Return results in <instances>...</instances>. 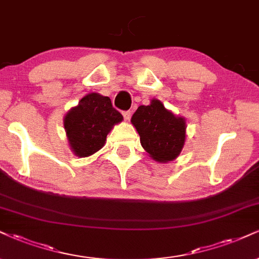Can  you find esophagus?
I'll use <instances>...</instances> for the list:
<instances>
[{"label":"esophagus","mask_w":259,"mask_h":259,"mask_svg":"<svg viewBox=\"0 0 259 259\" xmlns=\"http://www.w3.org/2000/svg\"><path fill=\"white\" fill-rule=\"evenodd\" d=\"M122 115H123V119H124V120H126V121H128V120L131 119V115H132V111H131V110L123 111V113H122Z\"/></svg>","instance_id":"obj_1"}]
</instances>
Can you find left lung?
I'll list each match as a JSON object with an SVG mask.
<instances>
[{"mask_svg":"<svg viewBox=\"0 0 259 259\" xmlns=\"http://www.w3.org/2000/svg\"><path fill=\"white\" fill-rule=\"evenodd\" d=\"M140 137V144L159 163L173 161L183 151L186 140V120L177 116L161 101L152 98L140 105L131 119Z\"/></svg>","mask_w":259,"mask_h":259,"instance_id":"left-lung-1","label":"left lung"}]
</instances>
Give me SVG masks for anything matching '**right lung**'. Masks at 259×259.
<instances>
[{
    "label": "right lung",
    "instance_id": "1",
    "mask_svg": "<svg viewBox=\"0 0 259 259\" xmlns=\"http://www.w3.org/2000/svg\"><path fill=\"white\" fill-rule=\"evenodd\" d=\"M122 120V115L114 109L109 97L97 92L84 96L63 117L72 152L80 158L96 154L104 146L108 133Z\"/></svg>",
    "mask_w": 259,
    "mask_h": 259
}]
</instances>
